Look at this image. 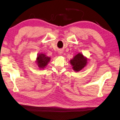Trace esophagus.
I'll list each match as a JSON object with an SVG mask.
<instances>
[{
	"label": "esophagus",
	"mask_w": 120,
	"mask_h": 120,
	"mask_svg": "<svg viewBox=\"0 0 120 120\" xmlns=\"http://www.w3.org/2000/svg\"><path fill=\"white\" fill-rule=\"evenodd\" d=\"M58 53H59V54H60V55H61V54H62V53H63V52H62V51H61V50H60V52H58Z\"/></svg>",
	"instance_id": "34e87169"
}]
</instances>
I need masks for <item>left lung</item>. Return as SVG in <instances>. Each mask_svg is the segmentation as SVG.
<instances>
[{"label": "left lung", "mask_w": 120, "mask_h": 120, "mask_svg": "<svg viewBox=\"0 0 120 120\" xmlns=\"http://www.w3.org/2000/svg\"><path fill=\"white\" fill-rule=\"evenodd\" d=\"M70 63L74 71L79 72L85 67L87 64V58L83 54L78 53L70 60Z\"/></svg>", "instance_id": "8db88e82"}]
</instances>
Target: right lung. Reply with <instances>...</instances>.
Here are the masks:
<instances>
[{
	"instance_id": "right-lung-1",
	"label": "right lung",
	"mask_w": 120,
	"mask_h": 120,
	"mask_svg": "<svg viewBox=\"0 0 120 120\" xmlns=\"http://www.w3.org/2000/svg\"><path fill=\"white\" fill-rule=\"evenodd\" d=\"M50 57L47 56L45 54L40 53L38 55L36 60L37 64L40 68H44L49 62Z\"/></svg>"
}]
</instances>
